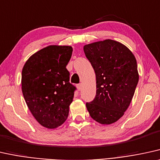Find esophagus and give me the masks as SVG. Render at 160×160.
Returning <instances> with one entry per match:
<instances>
[{"label":"esophagus","instance_id":"obj_1","mask_svg":"<svg viewBox=\"0 0 160 160\" xmlns=\"http://www.w3.org/2000/svg\"><path fill=\"white\" fill-rule=\"evenodd\" d=\"M77 88L79 91H80L82 89V84H78L77 85Z\"/></svg>","mask_w":160,"mask_h":160}]
</instances>
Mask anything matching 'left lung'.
Instances as JSON below:
<instances>
[{"label":"left lung","instance_id":"obj_1","mask_svg":"<svg viewBox=\"0 0 160 160\" xmlns=\"http://www.w3.org/2000/svg\"><path fill=\"white\" fill-rule=\"evenodd\" d=\"M83 50L96 74L97 92L86 102L93 120L114 123L128 108L139 81L136 58L123 44L105 40L85 45Z\"/></svg>","mask_w":160,"mask_h":160}]
</instances>
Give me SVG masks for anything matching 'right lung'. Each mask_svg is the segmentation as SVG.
Instances as JSON below:
<instances>
[{
	"mask_svg": "<svg viewBox=\"0 0 160 160\" xmlns=\"http://www.w3.org/2000/svg\"><path fill=\"white\" fill-rule=\"evenodd\" d=\"M72 46H49L32 55L22 70V92L36 120L55 128L67 119L76 87L66 68Z\"/></svg>",
	"mask_w": 160,
	"mask_h": 160,
	"instance_id": "right-lung-1",
	"label": "right lung"
}]
</instances>
